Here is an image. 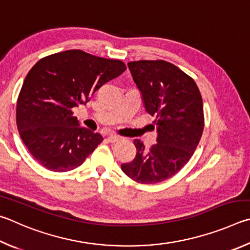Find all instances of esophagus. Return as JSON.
Listing matches in <instances>:
<instances>
[{"label": "esophagus", "mask_w": 250, "mask_h": 250, "mask_svg": "<svg viewBox=\"0 0 250 250\" xmlns=\"http://www.w3.org/2000/svg\"><path fill=\"white\" fill-rule=\"evenodd\" d=\"M107 141L109 143H116V142L120 141V137L116 136V135H109V136L107 137Z\"/></svg>", "instance_id": "1"}]
</instances>
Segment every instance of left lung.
Segmentation results:
<instances>
[{"mask_svg":"<svg viewBox=\"0 0 250 250\" xmlns=\"http://www.w3.org/2000/svg\"><path fill=\"white\" fill-rule=\"evenodd\" d=\"M147 113L156 116L157 144L146 149L135 139L137 154L123 164L126 176L143 185L167 180L193 155L204 127L203 102L193 79L164 60L127 63Z\"/></svg>","mask_w":250,"mask_h":250,"instance_id":"left-lung-1","label":"left lung"}]
</instances>
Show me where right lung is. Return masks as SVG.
Listing matches in <instances>:
<instances>
[{
	"instance_id": "add662e5",
	"label": "right lung",
	"mask_w": 250,
	"mask_h": 250,
	"mask_svg": "<svg viewBox=\"0 0 250 250\" xmlns=\"http://www.w3.org/2000/svg\"><path fill=\"white\" fill-rule=\"evenodd\" d=\"M125 70L121 60L78 49L45 57L30 69L17 100L16 124L38 164L55 172L83 164L103 137L81 127L72 108L89 102L99 87Z\"/></svg>"
}]
</instances>
